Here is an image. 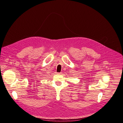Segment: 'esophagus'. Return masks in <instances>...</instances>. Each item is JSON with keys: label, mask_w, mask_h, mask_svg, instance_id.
<instances>
[{"label": "esophagus", "mask_w": 123, "mask_h": 123, "mask_svg": "<svg viewBox=\"0 0 123 123\" xmlns=\"http://www.w3.org/2000/svg\"><path fill=\"white\" fill-rule=\"evenodd\" d=\"M58 74H61V72H58Z\"/></svg>", "instance_id": "esophagus-1"}]
</instances>
